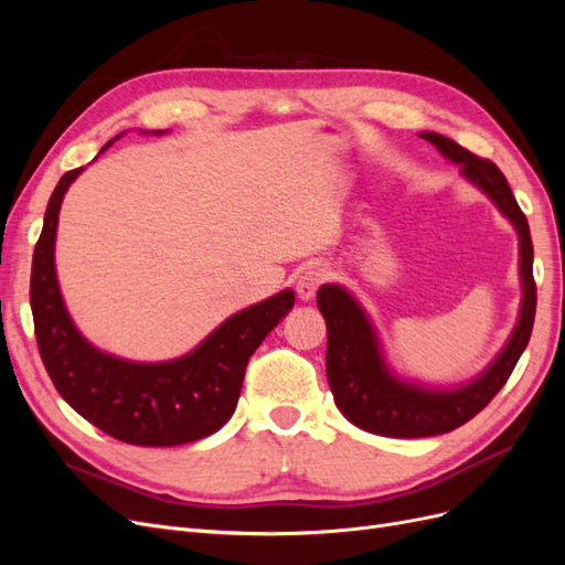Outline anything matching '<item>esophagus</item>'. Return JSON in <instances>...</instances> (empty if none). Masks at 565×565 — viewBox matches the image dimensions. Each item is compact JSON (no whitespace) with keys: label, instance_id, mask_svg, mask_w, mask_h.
Instances as JSON below:
<instances>
[{"label":"esophagus","instance_id":"34e87169","mask_svg":"<svg viewBox=\"0 0 565 565\" xmlns=\"http://www.w3.org/2000/svg\"><path fill=\"white\" fill-rule=\"evenodd\" d=\"M328 268H309V270H303L301 276H299V280H297V295H299V299L301 301H309V299H313L316 297V292H318V287L328 280Z\"/></svg>","mask_w":565,"mask_h":565}]
</instances>
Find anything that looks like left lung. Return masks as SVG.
I'll return each mask as SVG.
<instances>
[{
    "label": "left lung",
    "instance_id": "obj_1",
    "mask_svg": "<svg viewBox=\"0 0 565 565\" xmlns=\"http://www.w3.org/2000/svg\"><path fill=\"white\" fill-rule=\"evenodd\" d=\"M443 156L459 164V172L498 204L521 237V318L509 344L481 377L455 391H429L403 384L384 367L377 337L363 309L339 285L318 289V309L328 324V382L337 407L349 422L370 434L388 438H424L448 434L473 419L498 396L525 351L535 322L537 287L533 278V241L527 218L500 172V167L478 158L443 134L424 131Z\"/></svg>",
    "mask_w": 565,
    "mask_h": 565
}]
</instances>
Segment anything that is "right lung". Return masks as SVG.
<instances>
[{"instance_id":"add662e5","label":"right lung","mask_w":565,"mask_h":565,"mask_svg":"<svg viewBox=\"0 0 565 565\" xmlns=\"http://www.w3.org/2000/svg\"><path fill=\"white\" fill-rule=\"evenodd\" d=\"M79 172H65L51 193L32 254L30 306L51 382L75 413L131 446H183L218 431L235 413L252 353L295 306L292 289L231 316L177 361L129 363L94 349L65 311L54 268L61 202Z\"/></svg>"}]
</instances>
